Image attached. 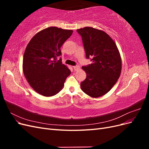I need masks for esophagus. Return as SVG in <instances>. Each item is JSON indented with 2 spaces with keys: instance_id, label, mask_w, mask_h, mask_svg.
Returning a JSON list of instances; mask_svg holds the SVG:
<instances>
[{
  "instance_id": "obj_1",
  "label": "esophagus",
  "mask_w": 149,
  "mask_h": 149,
  "mask_svg": "<svg viewBox=\"0 0 149 149\" xmlns=\"http://www.w3.org/2000/svg\"><path fill=\"white\" fill-rule=\"evenodd\" d=\"M73 69H74L75 71L78 70H79V69L80 68V67H79V66H78V65H76V66H73Z\"/></svg>"
}]
</instances>
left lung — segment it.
<instances>
[{
  "label": "left lung",
  "instance_id": "obj_1",
  "mask_svg": "<svg viewBox=\"0 0 149 149\" xmlns=\"http://www.w3.org/2000/svg\"><path fill=\"white\" fill-rule=\"evenodd\" d=\"M76 31L82 38L86 57L93 61L82 67L86 78L81 83V88L91 97L102 96L110 91L120 76L119 52L113 40L104 31L93 27Z\"/></svg>",
  "mask_w": 149,
  "mask_h": 149
}]
</instances>
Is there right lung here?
<instances>
[{
  "mask_svg": "<svg viewBox=\"0 0 149 149\" xmlns=\"http://www.w3.org/2000/svg\"><path fill=\"white\" fill-rule=\"evenodd\" d=\"M73 30L50 26L39 31L26 47L23 71L30 86L44 96L59 93L71 71L61 58V47L70 37Z\"/></svg>",
  "mask_w": 149,
  "mask_h": 149,
  "instance_id": "add662e5",
  "label": "right lung"
}]
</instances>
